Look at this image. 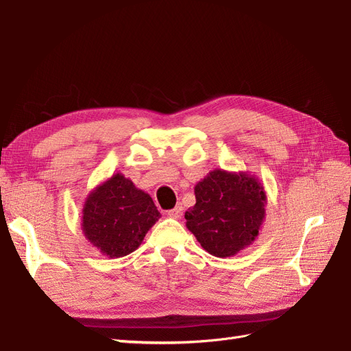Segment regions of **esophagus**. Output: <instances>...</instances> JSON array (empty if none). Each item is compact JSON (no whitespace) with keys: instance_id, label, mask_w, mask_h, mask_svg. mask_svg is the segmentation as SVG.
Instances as JSON below:
<instances>
[{"instance_id":"esophagus-1","label":"esophagus","mask_w":351,"mask_h":351,"mask_svg":"<svg viewBox=\"0 0 351 351\" xmlns=\"http://www.w3.org/2000/svg\"><path fill=\"white\" fill-rule=\"evenodd\" d=\"M182 215H183V206H182V205H177L174 209L168 210V217H169V218L178 219V218H182Z\"/></svg>"}]
</instances>
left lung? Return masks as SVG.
Returning a JSON list of instances; mask_svg holds the SVG:
<instances>
[{"mask_svg":"<svg viewBox=\"0 0 351 351\" xmlns=\"http://www.w3.org/2000/svg\"><path fill=\"white\" fill-rule=\"evenodd\" d=\"M196 204L186 210V227L208 253L234 256L258 237L267 195L256 177L214 169L195 187Z\"/></svg>","mask_w":351,"mask_h":351,"instance_id":"1","label":"left lung"}]
</instances>
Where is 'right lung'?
<instances>
[{"instance_id": "obj_1", "label": "right lung", "mask_w": 351, "mask_h": 351, "mask_svg": "<svg viewBox=\"0 0 351 351\" xmlns=\"http://www.w3.org/2000/svg\"><path fill=\"white\" fill-rule=\"evenodd\" d=\"M158 218L152 197L117 173L84 202L82 230L105 256L123 258L141 246Z\"/></svg>"}]
</instances>
